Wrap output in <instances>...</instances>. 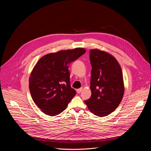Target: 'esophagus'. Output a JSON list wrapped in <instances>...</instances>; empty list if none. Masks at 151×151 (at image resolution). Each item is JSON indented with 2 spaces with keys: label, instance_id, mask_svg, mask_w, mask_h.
<instances>
[{
  "label": "esophagus",
  "instance_id": "34e87169",
  "mask_svg": "<svg viewBox=\"0 0 151 151\" xmlns=\"http://www.w3.org/2000/svg\"><path fill=\"white\" fill-rule=\"evenodd\" d=\"M82 88H79V89L76 90V91H77V93H78V94H79V93L82 91Z\"/></svg>",
  "mask_w": 151,
  "mask_h": 151
}]
</instances>
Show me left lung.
Instances as JSON below:
<instances>
[{
	"label": "left lung",
	"mask_w": 151,
	"mask_h": 151,
	"mask_svg": "<svg viewBox=\"0 0 151 151\" xmlns=\"http://www.w3.org/2000/svg\"><path fill=\"white\" fill-rule=\"evenodd\" d=\"M90 88L91 96L84 102L95 115L103 117L114 112L124 93L122 70L116 60L109 53L91 50Z\"/></svg>",
	"instance_id": "obj_1"
}]
</instances>
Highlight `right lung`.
<instances>
[{
    "label": "right lung",
    "mask_w": 151,
    "mask_h": 151,
    "mask_svg": "<svg viewBox=\"0 0 151 151\" xmlns=\"http://www.w3.org/2000/svg\"><path fill=\"white\" fill-rule=\"evenodd\" d=\"M83 48L60 51L41 57L29 78L35 103L44 114L55 116L65 110L76 95L70 86V64L85 53Z\"/></svg>",
    "instance_id": "obj_1"
}]
</instances>
